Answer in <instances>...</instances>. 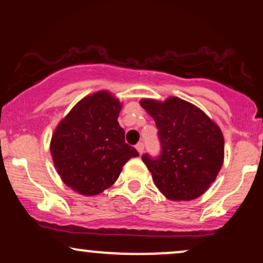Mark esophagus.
Listing matches in <instances>:
<instances>
[{
    "mask_svg": "<svg viewBox=\"0 0 263 263\" xmlns=\"http://www.w3.org/2000/svg\"><path fill=\"white\" fill-rule=\"evenodd\" d=\"M136 149L138 151V153H140V155H142V153H143V151H144V144L142 143V142H138V143L136 144Z\"/></svg>",
    "mask_w": 263,
    "mask_h": 263,
    "instance_id": "obj_1",
    "label": "esophagus"
}]
</instances>
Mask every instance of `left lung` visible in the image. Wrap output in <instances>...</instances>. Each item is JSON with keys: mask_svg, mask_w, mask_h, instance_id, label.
<instances>
[{"mask_svg": "<svg viewBox=\"0 0 263 263\" xmlns=\"http://www.w3.org/2000/svg\"><path fill=\"white\" fill-rule=\"evenodd\" d=\"M141 106L155 120L161 155L142 161L159 192L171 200H193L206 192L224 162V136L210 117L179 98L163 102L143 99Z\"/></svg>", "mask_w": 263, "mask_h": 263, "instance_id": "8db88e82", "label": "left lung"}]
</instances>
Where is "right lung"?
<instances>
[{
    "mask_svg": "<svg viewBox=\"0 0 263 263\" xmlns=\"http://www.w3.org/2000/svg\"><path fill=\"white\" fill-rule=\"evenodd\" d=\"M122 104L108 91L86 96L71 108L50 141L57 172L66 185L81 195L100 194L116 182L122 167L140 156L125 143L119 125Z\"/></svg>",
    "mask_w": 263,
    "mask_h": 263,
    "instance_id": "add662e5",
    "label": "right lung"
}]
</instances>
